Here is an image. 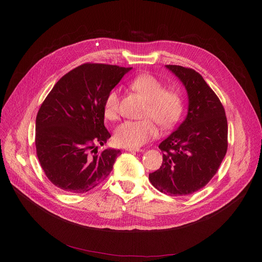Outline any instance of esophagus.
<instances>
[{
  "mask_svg": "<svg viewBox=\"0 0 262 262\" xmlns=\"http://www.w3.org/2000/svg\"><path fill=\"white\" fill-rule=\"evenodd\" d=\"M125 149L128 152H143V149L140 147H125Z\"/></svg>",
  "mask_w": 262,
  "mask_h": 262,
  "instance_id": "1",
  "label": "esophagus"
}]
</instances>
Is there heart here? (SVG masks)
Returning a JSON list of instances; mask_svg holds the SVG:
<instances>
[{
    "instance_id": "b5f03b06",
    "label": "heart",
    "mask_w": 262,
    "mask_h": 262,
    "mask_svg": "<svg viewBox=\"0 0 262 262\" xmlns=\"http://www.w3.org/2000/svg\"><path fill=\"white\" fill-rule=\"evenodd\" d=\"M130 87L147 100L144 117L139 121H125L115 130V141L125 147H138L158 135L157 122L162 128H171L180 121L184 112V98L176 90L166 89L162 82L153 75L137 76ZM105 118L115 120L119 113V95L116 89L110 90L104 100Z\"/></svg>"
}]
</instances>
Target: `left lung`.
Wrapping results in <instances>:
<instances>
[{"label":"left lung","mask_w":262,"mask_h":262,"mask_svg":"<svg viewBox=\"0 0 262 262\" xmlns=\"http://www.w3.org/2000/svg\"><path fill=\"white\" fill-rule=\"evenodd\" d=\"M166 68L187 90L188 114L159 144L162 164L148 180L163 193L187 195L205 187L217 172L227 152V119L222 103L200 73L182 66Z\"/></svg>","instance_id":"left-lung-1"}]
</instances>
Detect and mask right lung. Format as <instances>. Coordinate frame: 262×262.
Wrapping results in <instances>:
<instances>
[{
	"label": "right lung",
	"instance_id": "obj_1",
	"mask_svg": "<svg viewBox=\"0 0 262 262\" xmlns=\"http://www.w3.org/2000/svg\"><path fill=\"white\" fill-rule=\"evenodd\" d=\"M132 68L84 63L63 75L41 104L36 118V150L40 166L57 188L85 193L112 172L120 149L98 153L110 134L103 105Z\"/></svg>",
	"mask_w": 262,
	"mask_h": 262
}]
</instances>
